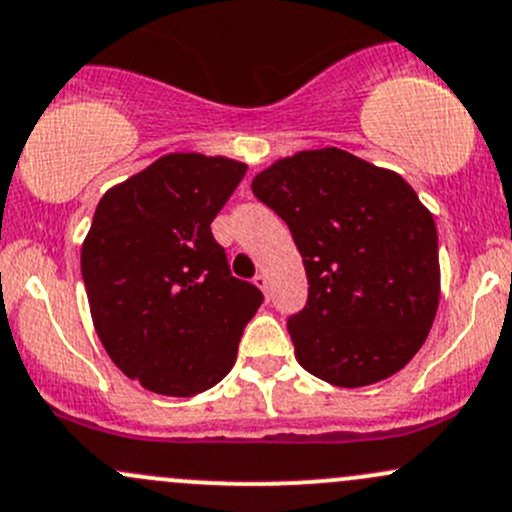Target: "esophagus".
<instances>
[{"label": "esophagus", "mask_w": 512, "mask_h": 512, "mask_svg": "<svg viewBox=\"0 0 512 512\" xmlns=\"http://www.w3.org/2000/svg\"><path fill=\"white\" fill-rule=\"evenodd\" d=\"M255 284L262 289V292H265V297H270V294H267L270 292V279H267V274H257Z\"/></svg>", "instance_id": "obj_1"}]
</instances>
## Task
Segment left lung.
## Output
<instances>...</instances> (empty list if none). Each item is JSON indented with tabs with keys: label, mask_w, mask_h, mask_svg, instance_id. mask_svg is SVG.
<instances>
[{
	"label": "left lung",
	"mask_w": 512,
	"mask_h": 512,
	"mask_svg": "<svg viewBox=\"0 0 512 512\" xmlns=\"http://www.w3.org/2000/svg\"><path fill=\"white\" fill-rule=\"evenodd\" d=\"M252 193L292 230L309 299L287 328L301 368L363 387L405 368L439 306L432 213L390 169L326 147L274 161Z\"/></svg>",
	"instance_id": "left-lung-1"
}]
</instances>
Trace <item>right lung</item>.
I'll list each match as a JSON object with an SVG mask.
<instances>
[{
  "instance_id": "right-lung-1",
  "label": "right lung",
  "mask_w": 512,
  "mask_h": 512,
  "mask_svg": "<svg viewBox=\"0 0 512 512\" xmlns=\"http://www.w3.org/2000/svg\"><path fill=\"white\" fill-rule=\"evenodd\" d=\"M245 171L235 159L166 154L95 208L80 250L95 331L112 363L157 395L218 385L262 304L211 233Z\"/></svg>"
}]
</instances>
